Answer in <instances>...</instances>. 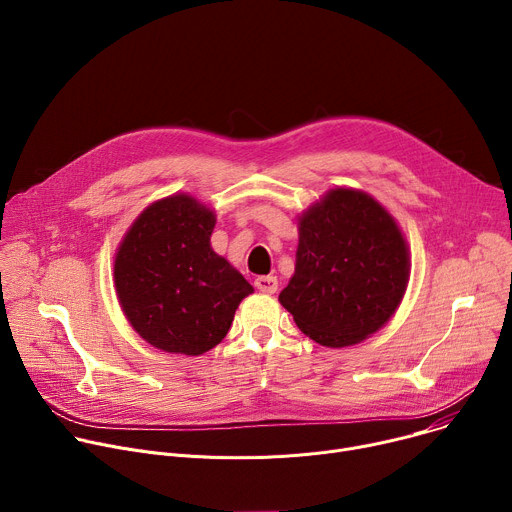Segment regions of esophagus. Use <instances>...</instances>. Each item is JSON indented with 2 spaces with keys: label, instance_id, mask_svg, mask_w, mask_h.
<instances>
[{
  "label": "esophagus",
  "instance_id": "obj_1",
  "mask_svg": "<svg viewBox=\"0 0 512 512\" xmlns=\"http://www.w3.org/2000/svg\"><path fill=\"white\" fill-rule=\"evenodd\" d=\"M255 287L261 291V294H275V291H277V277H273V275H259L255 279Z\"/></svg>",
  "mask_w": 512,
  "mask_h": 512
}]
</instances>
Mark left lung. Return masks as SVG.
<instances>
[{"instance_id":"8db88e82","label":"left lung","mask_w":512,"mask_h":512,"mask_svg":"<svg viewBox=\"0 0 512 512\" xmlns=\"http://www.w3.org/2000/svg\"><path fill=\"white\" fill-rule=\"evenodd\" d=\"M296 271L279 304L314 342L344 348L397 312L411 257L395 216L369 192L336 186L298 216Z\"/></svg>"}]
</instances>
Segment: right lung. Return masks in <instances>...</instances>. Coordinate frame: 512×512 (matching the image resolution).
I'll return each instance as SVG.
<instances>
[{"label":"right lung","mask_w":512,"mask_h":512,"mask_svg":"<svg viewBox=\"0 0 512 512\" xmlns=\"http://www.w3.org/2000/svg\"><path fill=\"white\" fill-rule=\"evenodd\" d=\"M214 225V208L176 192L145 206L117 247L119 306L131 328L162 352H208L253 294V285L210 247Z\"/></svg>","instance_id":"obj_1"}]
</instances>
